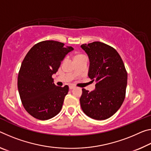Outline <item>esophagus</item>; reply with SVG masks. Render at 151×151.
Segmentation results:
<instances>
[{
    "label": "esophagus",
    "instance_id": "esophagus-1",
    "mask_svg": "<svg viewBox=\"0 0 151 151\" xmlns=\"http://www.w3.org/2000/svg\"><path fill=\"white\" fill-rule=\"evenodd\" d=\"M74 88H75V86H73V85L69 86V88H70V89H73Z\"/></svg>",
    "mask_w": 151,
    "mask_h": 151
}]
</instances>
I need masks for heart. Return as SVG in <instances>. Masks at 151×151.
Wrapping results in <instances>:
<instances>
[{"instance_id": "1", "label": "heart", "mask_w": 151, "mask_h": 151, "mask_svg": "<svg viewBox=\"0 0 151 151\" xmlns=\"http://www.w3.org/2000/svg\"><path fill=\"white\" fill-rule=\"evenodd\" d=\"M82 56H83V55H81V54H76V55H75V59L80 58V57H82Z\"/></svg>"}]
</instances>
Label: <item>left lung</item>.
I'll return each instance as SVG.
<instances>
[{
    "label": "left lung",
    "mask_w": 151,
    "mask_h": 151,
    "mask_svg": "<svg viewBox=\"0 0 151 151\" xmlns=\"http://www.w3.org/2000/svg\"><path fill=\"white\" fill-rule=\"evenodd\" d=\"M89 59L88 76L96 80L95 90L83 88L81 108L87 116L104 120L113 116L125 99L128 75L118 52L100 42L81 45Z\"/></svg>",
    "instance_id": "8db88e82"
}]
</instances>
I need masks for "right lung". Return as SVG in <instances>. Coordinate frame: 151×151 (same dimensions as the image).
Listing matches in <instances>:
<instances>
[{"mask_svg": "<svg viewBox=\"0 0 151 151\" xmlns=\"http://www.w3.org/2000/svg\"><path fill=\"white\" fill-rule=\"evenodd\" d=\"M73 50L63 43L48 40L37 43L26 54L19 73L17 86L24 108L31 116L46 120L60 111L68 86L58 87L52 76Z\"/></svg>", "mask_w": 151, "mask_h": 151, "instance_id": "1", "label": "right lung"}]
</instances>
